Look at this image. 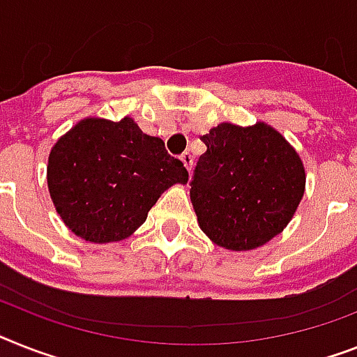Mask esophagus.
<instances>
[{"mask_svg": "<svg viewBox=\"0 0 357 357\" xmlns=\"http://www.w3.org/2000/svg\"><path fill=\"white\" fill-rule=\"evenodd\" d=\"M181 160L184 162V166H185V169H188V172H191V169H193V155H191L190 151L182 153Z\"/></svg>", "mask_w": 357, "mask_h": 357, "instance_id": "34e87169", "label": "esophagus"}]
</instances>
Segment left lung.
I'll use <instances>...</instances> for the list:
<instances>
[{
  "label": "left lung",
  "instance_id": "obj_1",
  "mask_svg": "<svg viewBox=\"0 0 357 357\" xmlns=\"http://www.w3.org/2000/svg\"><path fill=\"white\" fill-rule=\"evenodd\" d=\"M206 153L191 181L200 229L215 244L246 252L287 228L305 195L299 153L266 122H222L202 137Z\"/></svg>",
  "mask_w": 357,
  "mask_h": 357
}]
</instances>
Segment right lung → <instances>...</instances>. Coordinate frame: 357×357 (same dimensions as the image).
Segmentation results:
<instances>
[{
  "mask_svg": "<svg viewBox=\"0 0 357 357\" xmlns=\"http://www.w3.org/2000/svg\"><path fill=\"white\" fill-rule=\"evenodd\" d=\"M188 169L129 116L79 120L49 153L47 185L63 225L89 243L135 234L167 188L188 182Z\"/></svg>",
  "mask_w": 357,
  "mask_h": 357,
  "instance_id": "obj_1",
  "label": "right lung"
}]
</instances>
